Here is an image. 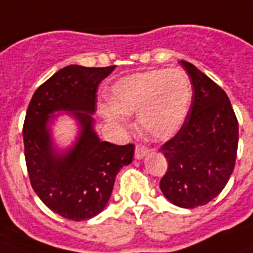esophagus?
<instances>
[{"instance_id": "esophagus-1", "label": "esophagus", "mask_w": 253, "mask_h": 253, "mask_svg": "<svg viewBox=\"0 0 253 253\" xmlns=\"http://www.w3.org/2000/svg\"><path fill=\"white\" fill-rule=\"evenodd\" d=\"M148 153H149V149L146 148V146H144V145H137L134 157H136L137 160H142V158H144Z\"/></svg>"}]
</instances>
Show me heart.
<instances>
[{"instance_id": "heart-1", "label": "heart", "mask_w": 253, "mask_h": 253, "mask_svg": "<svg viewBox=\"0 0 253 253\" xmlns=\"http://www.w3.org/2000/svg\"><path fill=\"white\" fill-rule=\"evenodd\" d=\"M191 83L181 70H152L124 76L109 89V103L101 115L111 123L124 124L123 115L136 113L145 136L166 141L182 128L191 103Z\"/></svg>"}]
</instances>
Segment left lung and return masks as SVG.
Returning <instances> with one entry per match:
<instances>
[{"mask_svg": "<svg viewBox=\"0 0 253 253\" xmlns=\"http://www.w3.org/2000/svg\"><path fill=\"white\" fill-rule=\"evenodd\" d=\"M193 84V99L179 132L162 145L168 171L160 182L166 199L182 209L212 201L234 171L239 125L231 101L218 84L181 60Z\"/></svg>", "mask_w": 253, "mask_h": 253, "instance_id": "1", "label": "left lung"}]
</instances>
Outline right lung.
<instances>
[{"mask_svg": "<svg viewBox=\"0 0 253 253\" xmlns=\"http://www.w3.org/2000/svg\"><path fill=\"white\" fill-rule=\"evenodd\" d=\"M115 67L71 64L59 70L34 92L23 124L33 189L50 210L76 222L104 210L117 173L134 154V145L101 141L95 130L96 92ZM59 112L71 116L80 129L74 144L63 151L53 142L51 129Z\"/></svg>", "mask_w": 253, "mask_h": 253, "instance_id": "right-lung-1", "label": "right lung"}]
</instances>
